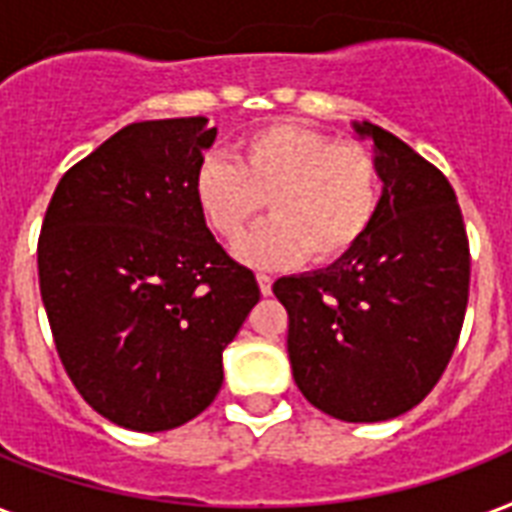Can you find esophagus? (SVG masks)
<instances>
[{
	"instance_id": "34e87169",
	"label": "esophagus",
	"mask_w": 512,
	"mask_h": 512,
	"mask_svg": "<svg viewBox=\"0 0 512 512\" xmlns=\"http://www.w3.org/2000/svg\"><path fill=\"white\" fill-rule=\"evenodd\" d=\"M257 284H260V292H263V295H271L273 279L268 273H257Z\"/></svg>"
}]
</instances>
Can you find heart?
Wrapping results in <instances>:
<instances>
[{"instance_id":"obj_1","label":"heart","mask_w":512,"mask_h":512,"mask_svg":"<svg viewBox=\"0 0 512 512\" xmlns=\"http://www.w3.org/2000/svg\"><path fill=\"white\" fill-rule=\"evenodd\" d=\"M193 187L206 225L225 241H239L268 201L273 220L236 255L257 268H282L306 255L330 263L357 247L381 204V169L365 144L271 123L241 136L236 158L206 155Z\"/></svg>"}]
</instances>
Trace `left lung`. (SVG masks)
<instances>
[{
    "label": "left lung",
    "instance_id": "left-lung-1",
    "mask_svg": "<svg viewBox=\"0 0 512 512\" xmlns=\"http://www.w3.org/2000/svg\"><path fill=\"white\" fill-rule=\"evenodd\" d=\"M381 204L368 236L330 268L273 284L287 317L292 376L341 421H386L438 384L462 333L470 241L443 171L373 123Z\"/></svg>",
    "mask_w": 512,
    "mask_h": 512
}]
</instances>
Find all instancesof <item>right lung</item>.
<instances>
[{
	"label": "right lung",
	"mask_w": 512,
	"mask_h": 512,
	"mask_svg": "<svg viewBox=\"0 0 512 512\" xmlns=\"http://www.w3.org/2000/svg\"><path fill=\"white\" fill-rule=\"evenodd\" d=\"M214 136L206 117L120 128L66 171L42 220L39 292L58 357L117 427L163 432L206 411L222 351L260 300L195 201Z\"/></svg>",
	"instance_id": "right-lung-1"
}]
</instances>
